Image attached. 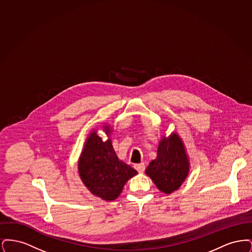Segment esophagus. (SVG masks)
Wrapping results in <instances>:
<instances>
[{"instance_id":"34e87169","label":"esophagus","mask_w":252,"mask_h":252,"mask_svg":"<svg viewBox=\"0 0 252 252\" xmlns=\"http://www.w3.org/2000/svg\"><path fill=\"white\" fill-rule=\"evenodd\" d=\"M134 168L139 172V173H143L145 169V165H144V162H141V163H138V164H135Z\"/></svg>"}]
</instances>
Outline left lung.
<instances>
[{
  "mask_svg": "<svg viewBox=\"0 0 252 252\" xmlns=\"http://www.w3.org/2000/svg\"><path fill=\"white\" fill-rule=\"evenodd\" d=\"M190 169L189 159L180 136L174 132L163 137L158 146L157 158L146 168V175L158 189L164 193L177 191L186 180Z\"/></svg>",
  "mask_w": 252,
  "mask_h": 252,
  "instance_id": "obj_1",
  "label": "left lung"
}]
</instances>
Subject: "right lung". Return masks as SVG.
Instances as JSON below:
<instances>
[{"mask_svg": "<svg viewBox=\"0 0 252 252\" xmlns=\"http://www.w3.org/2000/svg\"><path fill=\"white\" fill-rule=\"evenodd\" d=\"M109 136L110 126H104ZM78 172L85 186L93 194L104 200L116 199L126 181L137 175V171L119 160L111 140L103 141L96 132H91L85 142L78 160Z\"/></svg>", "mask_w": 252, "mask_h": 252, "instance_id": "obj_1", "label": "right lung"}]
</instances>
